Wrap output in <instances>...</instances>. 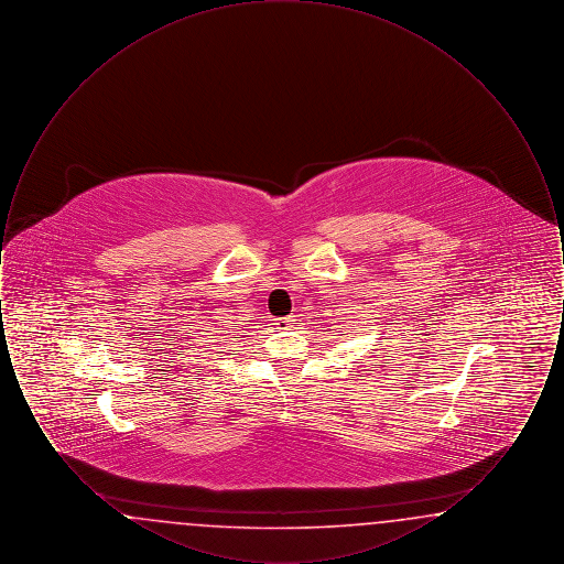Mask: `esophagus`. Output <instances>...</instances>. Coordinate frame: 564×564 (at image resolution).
I'll list each match as a JSON object with an SVG mask.
<instances>
[{"mask_svg": "<svg viewBox=\"0 0 564 564\" xmlns=\"http://www.w3.org/2000/svg\"><path fill=\"white\" fill-rule=\"evenodd\" d=\"M295 317H281V319H276V327L279 329H290V327H294Z\"/></svg>", "mask_w": 564, "mask_h": 564, "instance_id": "obj_1", "label": "esophagus"}]
</instances>
